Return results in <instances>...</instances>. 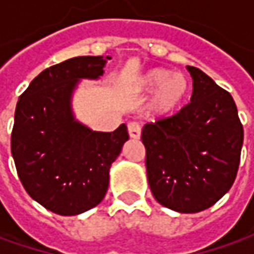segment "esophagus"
<instances>
[{
	"instance_id": "obj_1",
	"label": "esophagus",
	"mask_w": 254,
	"mask_h": 254,
	"mask_svg": "<svg viewBox=\"0 0 254 254\" xmlns=\"http://www.w3.org/2000/svg\"><path fill=\"white\" fill-rule=\"evenodd\" d=\"M127 128H128V134H130L131 138H140L141 137V127H140L138 123H128L127 124Z\"/></svg>"
}]
</instances>
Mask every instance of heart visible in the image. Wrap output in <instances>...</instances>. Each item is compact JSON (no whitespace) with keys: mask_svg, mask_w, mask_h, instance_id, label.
I'll return each instance as SVG.
<instances>
[{"mask_svg":"<svg viewBox=\"0 0 254 254\" xmlns=\"http://www.w3.org/2000/svg\"><path fill=\"white\" fill-rule=\"evenodd\" d=\"M134 89L141 94L152 92L147 106L151 116L170 117L185 102L190 92V83L185 74L154 67L138 76Z\"/></svg>","mask_w":254,"mask_h":254,"instance_id":"b5f03b06","label":"heart"}]
</instances>
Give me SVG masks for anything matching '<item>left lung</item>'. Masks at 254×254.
Returning a JSON list of instances; mask_svg holds the SVG:
<instances>
[{"instance_id": "1", "label": "left lung", "mask_w": 254, "mask_h": 254, "mask_svg": "<svg viewBox=\"0 0 254 254\" xmlns=\"http://www.w3.org/2000/svg\"><path fill=\"white\" fill-rule=\"evenodd\" d=\"M190 103L171 117L144 126L145 167L152 195L162 206L196 213L230 190L239 170L243 126L229 92L198 67Z\"/></svg>"}]
</instances>
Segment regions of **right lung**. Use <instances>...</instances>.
I'll return each mask as SVG.
<instances>
[{
    "instance_id": "1",
    "label": "right lung",
    "mask_w": 254,
    "mask_h": 254,
    "mask_svg": "<svg viewBox=\"0 0 254 254\" xmlns=\"http://www.w3.org/2000/svg\"><path fill=\"white\" fill-rule=\"evenodd\" d=\"M106 59L77 56L54 64L16 103L11 152L18 177L32 199L58 215H79L102 202L110 167L128 140L126 124L113 132L93 131L72 113L77 82L99 79Z\"/></svg>"
}]
</instances>
